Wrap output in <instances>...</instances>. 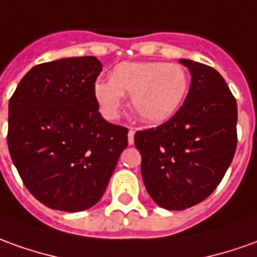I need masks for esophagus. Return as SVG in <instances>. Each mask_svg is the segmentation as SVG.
Here are the masks:
<instances>
[{"label": "esophagus", "instance_id": "34e87169", "mask_svg": "<svg viewBox=\"0 0 257 257\" xmlns=\"http://www.w3.org/2000/svg\"><path fill=\"white\" fill-rule=\"evenodd\" d=\"M134 128L133 127H128V144L132 146V144H134Z\"/></svg>", "mask_w": 257, "mask_h": 257}]
</instances>
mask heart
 Returning a JSON list of instances; mask_svg holds the SVG:
<instances>
[{
	"label": "heart",
	"instance_id": "obj_1",
	"mask_svg": "<svg viewBox=\"0 0 257 257\" xmlns=\"http://www.w3.org/2000/svg\"><path fill=\"white\" fill-rule=\"evenodd\" d=\"M189 86L185 67L161 61L121 63L109 79H98L93 96L106 118H116L132 95L133 110L146 123H162L178 111Z\"/></svg>",
	"mask_w": 257,
	"mask_h": 257
}]
</instances>
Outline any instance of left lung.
Wrapping results in <instances>:
<instances>
[{
    "label": "left lung",
    "mask_w": 257,
    "mask_h": 257,
    "mask_svg": "<svg viewBox=\"0 0 257 257\" xmlns=\"http://www.w3.org/2000/svg\"><path fill=\"white\" fill-rule=\"evenodd\" d=\"M192 74L183 105L158 127L136 133L148 194L166 210H185L220 185L236 150V100L213 67L180 60Z\"/></svg>",
    "instance_id": "1"
}]
</instances>
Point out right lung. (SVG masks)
<instances>
[{
  "label": "right lung",
  "mask_w": 257,
  "mask_h": 257,
  "mask_svg": "<svg viewBox=\"0 0 257 257\" xmlns=\"http://www.w3.org/2000/svg\"><path fill=\"white\" fill-rule=\"evenodd\" d=\"M96 57L35 65L8 106V148L28 190L60 211H84L103 196L128 130L99 113Z\"/></svg>",
  "instance_id": "1"
}]
</instances>
